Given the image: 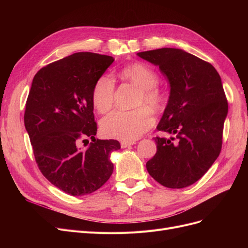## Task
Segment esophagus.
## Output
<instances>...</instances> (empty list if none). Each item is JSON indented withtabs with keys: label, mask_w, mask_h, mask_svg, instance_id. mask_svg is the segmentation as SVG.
<instances>
[{
	"label": "esophagus",
	"mask_w": 248,
	"mask_h": 248,
	"mask_svg": "<svg viewBox=\"0 0 248 248\" xmlns=\"http://www.w3.org/2000/svg\"><path fill=\"white\" fill-rule=\"evenodd\" d=\"M136 144V141L134 140V141H127V140H123L122 142H121V147L123 148V149H124V148H128L129 146H132V145H135Z\"/></svg>",
	"instance_id": "esophagus-1"
}]
</instances>
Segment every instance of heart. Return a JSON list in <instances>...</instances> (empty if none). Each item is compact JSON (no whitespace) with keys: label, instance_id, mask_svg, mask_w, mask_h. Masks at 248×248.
Instances as JSON below:
<instances>
[{"label":"heart","instance_id":"1","mask_svg":"<svg viewBox=\"0 0 248 248\" xmlns=\"http://www.w3.org/2000/svg\"><path fill=\"white\" fill-rule=\"evenodd\" d=\"M124 80L137 85L140 91L137 106L147 104L153 110H160L166 100V95L157 85L159 76L148 65L136 62L120 71ZM115 84L108 75L100 76L93 90L94 108L101 113L108 111L113 106ZM154 124V116L147 107H139L132 110H114L103 117L100 127L104 136L132 141L146 133Z\"/></svg>","mask_w":248,"mask_h":248}]
</instances>
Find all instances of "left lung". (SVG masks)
Listing matches in <instances>:
<instances>
[{
	"label": "left lung",
	"mask_w": 248,
	"mask_h": 248,
	"mask_svg": "<svg viewBox=\"0 0 248 248\" xmlns=\"http://www.w3.org/2000/svg\"><path fill=\"white\" fill-rule=\"evenodd\" d=\"M137 55L158 65L170 82V97L157 129L176 135L155 138L157 153L147 162V170L167 188L188 187L209 170L222 148L228 102L220 75L209 62L181 49Z\"/></svg>",
	"instance_id": "8db88e82"
}]
</instances>
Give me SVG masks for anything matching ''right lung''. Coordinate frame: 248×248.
Returning <instances> with one entry per match:
<instances>
[{
  "mask_svg": "<svg viewBox=\"0 0 248 248\" xmlns=\"http://www.w3.org/2000/svg\"><path fill=\"white\" fill-rule=\"evenodd\" d=\"M113 61L79 52L52 62L36 73L26 101L24 124L39 170L72 196L90 194L106 183L113 171L110 153L121 149L119 140L94 138L93 90ZM87 137L93 140L89 145Z\"/></svg>",
  "mask_w": 248,
  "mask_h": 248,
  "instance_id": "right-lung-1",
  "label": "right lung"
}]
</instances>
